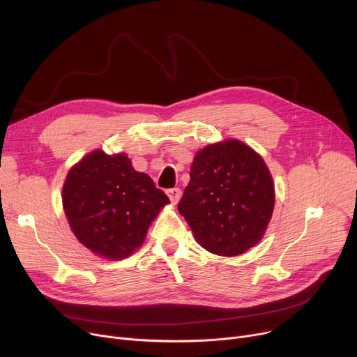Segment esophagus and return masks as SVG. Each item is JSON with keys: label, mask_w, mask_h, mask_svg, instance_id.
I'll use <instances>...</instances> for the list:
<instances>
[{"label": "esophagus", "mask_w": 357, "mask_h": 357, "mask_svg": "<svg viewBox=\"0 0 357 357\" xmlns=\"http://www.w3.org/2000/svg\"><path fill=\"white\" fill-rule=\"evenodd\" d=\"M167 195H169V197H170L172 203H173V204H176V203L180 200V196H181V190H180L178 187H174V188H169V190H167Z\"/></svg>", "instance_id": "obj_1"}]
</instances>
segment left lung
I'll list each match as a JSON object with an SVG mask.
<instances>
[{"mask_svg": "<svg viewBox=\"0 0 357 357\" xmlns=\"http://www.w3.org/2000/svg\"><path fill=\"white\" fill-rule=\"evenodd\" d=\"M274 199L264 160L243 142L229 139L196 154L177 208L208 252L236 257L261 241Z\"/></svg>", "mask_w": 357, "mask_h": 357, "instance_id": "left-lung-1", "label": "left lung"}]
</instances>
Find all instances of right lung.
<instances>
[{
    "instance_id": "right-lung-1",
    "label": "right lung",
    "mask_w": 357,
    "mask_h": 357,
    "mask_svg": "<svg viewBox=\"0 0 357 357\" xmlns=\"http://www.w3.org/2000/svg\"><path fill=\"white\" fill-rule=\"evenodd\" d=\"M63 207L80 243L108 259L130 257L169 197L125 154L93 151L69 172Z\"/></svg>"
}]
</instances>
